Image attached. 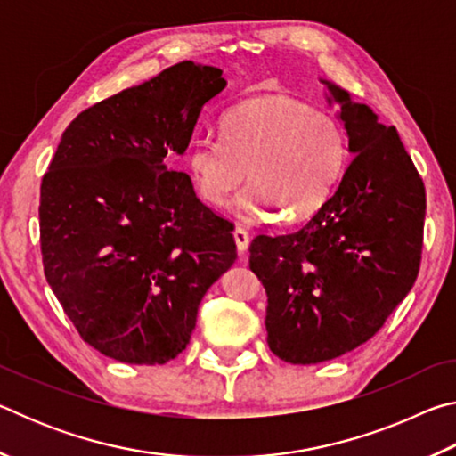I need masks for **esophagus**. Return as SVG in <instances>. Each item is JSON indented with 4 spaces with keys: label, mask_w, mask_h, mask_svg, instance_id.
<instances>
[{
    "label": "esophagus",
    "mask_w": 456,
    "mask_h": 456,
    "mask_svg": "<svg viewBox=\"0 0 456 456\" xmlns=\"http://www.w3.org/2000/svg\"><path fill=\"white\" fill-rule=\"evenodd\" d=\"M233 239H235L237 251H239V253H245V251H247V247H249V241H251V237H249V233H247V231H245V229H241V227H237V229L233 231Z\"/></svg>",
    "instance_id": "1"
}]
</instances>
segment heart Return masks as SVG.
Segmentation results:
<instances>
[{
  "mask_svg": "<svg viewBox=\"0 0 456 456\" xmlns=\"http://www.w3.org/2000/svg\"><path fill=\"white\" fill-rule=\"evenodd\" d=\"M346 165V134L326 112L291 96H261L237 104L219 122V138L203 136L187 151L197 192L223 207L249 173L253 181L235 199L245 219L283 211L296 221L326 200Z\"/></svg>",
  "mask_w": 456,
  "mask_h": 456,
  "instance_id": "heart-1",
  "label": "heart"
}]
</instances>
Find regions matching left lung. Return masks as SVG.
Wrapping results in <instances>:
<instances>
[{
	"mask_svg": "<svg viewBox=\"0 0 456 456\" xmlns=\"http://www.w3.org/2000/svg\"><path fill=\"white\" fill-rule=\"evenodd\" d=\"M352 163L302 227L257 235L249 267L267 293V344L289 364L352 352L384 326L420 267L427 192L395 126L336 84Z\"/></svg>",
	"mask_w": 456,
	"mask_h": 456,
	"instance_id": "1",
	"label": "left lung"
}]
</instances>
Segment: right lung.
<instances>
[{"label":"right lung","instance_id":"add662e5","mask_svg":"<svg viewBox=\"0 0 456 456\" xmlns=\"http://www.w3.org/2000/svg\"><path fill=\"white\" fill-rule=\"evenodd\" d=\"M221 74L179 61L86 108L42 179L45 280L84 342L112 360L179 356L200 299L237 259L233 223L168 167L227 86Z\"/></svg>","mask_w":456,"mask_h":456}]
</instances>
